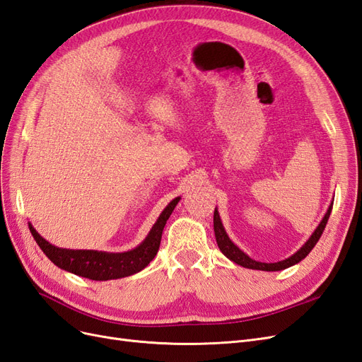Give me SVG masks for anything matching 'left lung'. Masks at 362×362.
<instances>
[{
  "instance_id": "obj_1",
  "label": "left lung",
  "mask_w": 362,
  "mask_h": 362,
  "mask_svg": "<svg viewBox=\"0 0 362 362\" xmlns=\"http://www.w3.org/2000/svg\"><path fill=\"white\" fill-rule=\"evenodd\" d=\"M332 204L329 205V208H327L325 217L322 218L320 225L315 228V231L313 233V235L308 240H306V243L298 252H296V254H293L287 259H282V261H278V262H261V261H255V259L249 258L242 249H238L231 242V240H229V237H228V234L225 231V228L222 225L221 216H218L217 210H214V221L213 222H214V234H216L217 246H218V249L222 250V254L226 258H229L231 261H234L235 264L243 266L246 269L264 270V272H278V270L288 269V267H291L294 264H298L299 261H302L313 250V247L317 245V242H319V238L322 237V234L325 231V226H326L327 221H329V216H331V211H332Z\"/></svg>"
}]
</instances>
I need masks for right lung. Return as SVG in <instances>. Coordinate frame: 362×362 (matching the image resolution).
Masks as SVG:
<instances>
[{"instance_id": "add662e5", "label": "right lung", "mask_w": 362, "mask_h": 362, "mask_svg": "<svg viewBox=\"0 0 362 362\" xmlns=\"http://www.w3.org/2000/svg\"><path fill=\"white\" fill-rule=\"evenodd\" d=\"M181 198H175L166 208H164L154 226L151 228L149 234L137 247L120 254H112V252L101 250H84V249H63L51 245L45 238L40 237L39 233L28 223L31 235L35 237L36 243L43 250L54 264L57 267L71 272L92 281H108L134 275V273L144 270L149 262L157 255L161 234L164 225L170 217L173 208L177 206Z\"/></svg>"}]
</instances>
